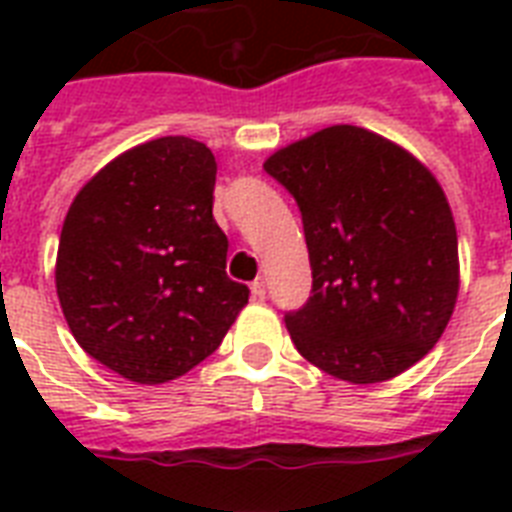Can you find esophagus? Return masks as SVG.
Returning a JSON list of instances; mask_svg holds the SVG:
<instances>
[{"mask_svg": "<svg viewBox=\"0 0 512 512\" xmlns=\"http://www.w3.org/2000/svg\"><path fill=\"white\" fill-rule=\"evenodd\" d=\"M249 289H252V297H255V300H263V297H265V279H263V276L252 281V287H249Z\"/></svg>", "mask_w": 512, "mask_h": 512, "instance_id": "34e87169", "label": "esophagus"}]
</instances>
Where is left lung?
I'll use <instances>...</instances> for the list:
<instances>
[{"instance_id": "left-lung-1", "label": "left lung", "mask_w": 512, "mask_h": 512, "mask_svg": "<svg viewBox=\"0 0 512 512\" xmlns=\"http://www.w3.org/2000/svg\"><path fill=\"white\" fill-rule=\"evenodd\" d=\"M263 167L303 212L313 289L284 316L300 356L353 385L417 364L460 292L457 228L433 172L353 124L289 143Z\"/></svg>"}]
</instances>
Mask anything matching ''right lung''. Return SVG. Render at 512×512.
Instances as JSON below:
<instances>
[{
	"instance_id": "1",
	"label": "right lung",
	"mask_w": 512,
	"mask_h": 512,
	"mask_svg": "<svg viewBox=\"0 0 512 512\" xmlns=\"http://www.w3.org/2000/svg\"><path fill=\"white\" fill-rule=\"evenodd\" d=\"M215 175L204 143L156 138L108 162L68 207L60 308L84 353L124 380L159 385L191 372L247 305L249 289L225 273Z\"/></svg>"
}]
</instances>
